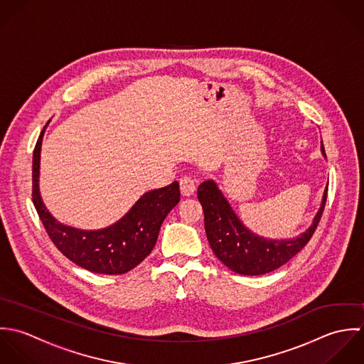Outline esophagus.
Masks as SVG:
<instances>
[{"instance_id": "obj_1", "label": "esophagus", "mask_w": 364, "mask_h": 364, "mask_svg": "<svg viewBox=\"0 0 364 364\" xmlns=\"http://www.w3.org/2000/svg\"><path fill=\"white\" fill-rule=\"evenodd\" d=\"M180 190L184 197H190L196 191V178L191 176H184L180 178Z\"/></svg>"}]
</instances>
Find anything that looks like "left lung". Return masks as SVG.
<instances>
[{
  "label": "left lung",
  "mask_w": 364,
  "mask_h": 364,
  "mask_svg": "<svg viewBox=\"0 0 364 364\" xmlns=\"http://www.w3.org/2000/svg\"><path fill=\"white\" fill-rule=\"evenodd\" d=\"M321 150L326 157L323 145H321ZM326 196L328 186L321 208L304 233L292 239L270 240L252 233L243 226L213 180L201 183L197 193L204 210L205 233L213 252L228 269L245 276L270 273L294 257L312 237L322 217Z\"/></svg>",
  "instance_id": "obj_1"
}]
</instances>
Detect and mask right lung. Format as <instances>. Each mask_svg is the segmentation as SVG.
<instances>
[{"label": "right lung", "instance_id": "right-lung-1", "mask_svg": "<svg viewBox=\"0 0 364 364\" xmlns=\"http://www.w3.org/2000/svg\"><path fill=\"white\" fill-rule=\"evenodd\" d=\"M48 124L33 150L32 201L49 237L69 260L88 272L118 276L135 269L153 250L163 220L178 204V183L147 191L122 218L107 228L81 230L66 226L50 215L39 193L41 147Z\"/></svg>", "mask_w": 364, "mask_h": 364}]
</instances>
